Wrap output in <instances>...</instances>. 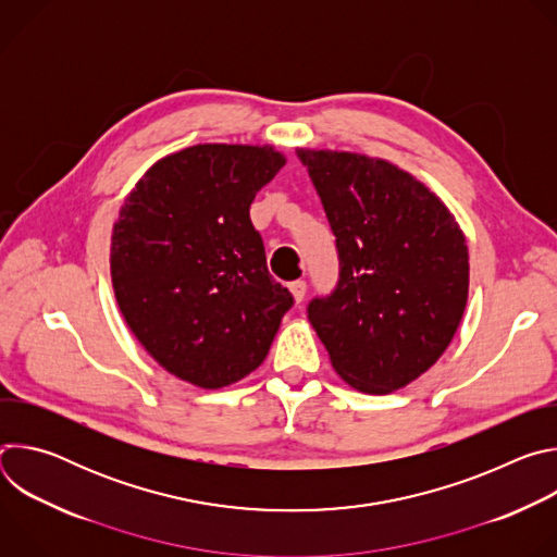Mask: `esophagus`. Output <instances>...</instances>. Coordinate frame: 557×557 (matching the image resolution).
I'll list each match as a JSON object with an SVG mask.
<instances>
[{"instance_id": "esophagus-1", "label": "esophagus", "mask_w": 557, "mask_h": 557, "mask_svg": "<svg viewBox=\"0 0 557 557\" xmlns=\"http://www.w3.org/2000/svg\"><path fill=\"white\" fill-rule=\"evenodd\" d=\"M288 288H290V293H293L295 301L299 304V301L304 299V295H306V282H304V280H295V282H290V284H288Z\"/></svg>"}]
</instances>
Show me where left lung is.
Instances as JSON below:
<instances>
[{"label": "left lung", "instance_id": "8db88e82", "mask_svg": "<svg viewBox=\"0 0 557 557\" xmlns=\"http://www.w3.org/2000/svg\"><path fill=\"white\" fill-rule=\"evenodd\" d=\"M335 233L337 286L308 304L333 368L368 394L399 389L449 346L467 304L469 253L447 207L381 158L297 149Z\"/></svg>", "mask_w": 557, "mask_h": 557}]
</instances>
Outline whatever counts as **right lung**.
Segmentation results:
<instances>
[{"label": "right lung", "mask_w": 557, "mask_h": 557, "mask_svg": "<svg viewBox=\"0 0 557 557\" xmlns=\"http://www.w3.org/2000/svg\"><path fill=\"white\" fill-rule=\"evenodd\" d=\"M286 158L258 145H194L136 183L112 231L119 308L174 376L215 389L253 372L293 295L267 269L249 209Z\"/></svg>", "instance_id": "add662e5"}]
</instances>
